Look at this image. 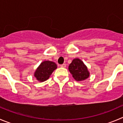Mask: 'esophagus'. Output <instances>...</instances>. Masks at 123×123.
Segmentation results:
<instances>
[{"label": "esophagus", "mask_w": 123, "mask_h": 123, "mask_svg": "<svg viewBox=\"0 0 123 123\" xmlns=\"http://www.w3.org/2000/svg\"><path fill=\"white\" fill-rule=\"evenodd\" d=\"M60 66L62 68H66V64H62V65H61Z\"/></svg>", "instance_id": "esophagus-1"}]
</instances>
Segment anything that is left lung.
Masks as SVG:
<instances>
[{
    "mask_svg": "<svg viewBox=\"0 0 123 123\" xmlns=\"http://www.w3.org/2000/svg\"><path fill=\"white\" fill-rule=\"evenodd\" d=\"M69 71L77 81H82L89 76V72L86 65L78 58H75L72 60L69 66Z\"/></svg>",
    "mask_w": 123,
    "mask_h": 123,
    "instance_id": "8db88e82",
    "label": "left lung"
}]
</instances>
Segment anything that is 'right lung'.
<instances>
[{
	"label": "right lung",
	"mask_w": 123,
	"mask_h": 123,
	"mask_svg": "<svg viewBox=\"0 0 123 123\" xmlns=\"http://www.w3.org/2000/svg\"><path fill=\"white\" fill-rule=\"evenodd\" d=\"M57 69V65L51 61H45L40 64L34 73V77L40 81L48 80L54 71Z\"/></svg>",
	"instance_id": "obj_1"
}]
</instances>
